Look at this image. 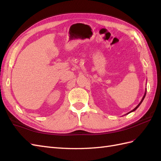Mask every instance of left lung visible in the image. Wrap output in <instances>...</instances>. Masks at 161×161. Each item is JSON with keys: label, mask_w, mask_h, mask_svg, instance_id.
<instances>
[{"label": "left lung", "mask_w": 161, "mask_h": 161, "mask_svg": "<svg viewBox=\"0 0 161 161\" xmlns=\"http://www.w3.org/2000/svg\"><path fill=\"white\" fill-rule=\"evenodd\" d=\"M146 94H147V89H146V91H145V93H144V96H143V97H142V100H141V101H140V103H139V104H138V105L137 106H136V108H134V109L133 110H131V111H130V112H129V113H128L127 114H129L130 113H131V112H133V111H134L135 110H136V109H137V108H138V107H139V106L140 105V104H141V103H142V102L143 101V100H144V97H145V96H146Z\"/></svg>", "instance_id": "8db88e82"}]
</instances>
